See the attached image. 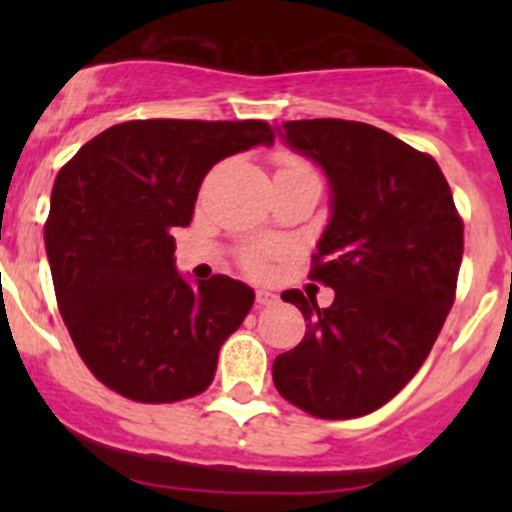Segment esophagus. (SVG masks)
<instances>
[{
    "mask_svg": "<svg viewBox=\"0 0 512 512\" xmlns=\"http://www.w3.org/2000/svg\"><path fill=\"white\" fill-rule=\"evenodd\" d=\"M277 302V294L267 292V289H257L255 292V304L257 307H270V304Z\"/></svg>",
    "mask_w": 512,
    "mask_h": 512,
    "instance_id": "34e87169",
    "label": "esophagus"
}]
</instances>
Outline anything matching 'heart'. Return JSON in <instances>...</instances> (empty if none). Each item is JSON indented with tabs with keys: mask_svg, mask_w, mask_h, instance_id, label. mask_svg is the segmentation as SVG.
Masks as SVG:
<instances>
[{
	"mask_svg": "<svg viewBox=\"0 0 512 512\" xmlns=\"http://www.w3.org/2000/svg\"><path fill=\"white\" fill-rule=\"evenodd\" d=\"M277 165H280V170H277V173H282V170H304L307 168L302 160L294 158V156H287V153L277 156ZM245 265H247V270H252L260 275V272L267 270V255L265 252H252V255L245 257Z\"/></svg>",
	"mask_w": 512,
	"mask_h": 512,
	"instance_id": "obj_1",
	"label": "heart"
}]
</instances>
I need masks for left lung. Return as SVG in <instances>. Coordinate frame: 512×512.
<instances>
[{
  "label": "left lung",
  "instance_id": "1",
  "mask_svg": "<svg viewBox=\"0 0 512 512\" xmlns=\"http://www.w3.org/2000/svg\"><path fill=\"white\" fill-rule=\"evenodd\" d=\"M277 133L327 175L332 215L309 277L332 287L334 302L282 292L307 334L277 356L272 379L312 416H366L431 352L456 297L463 223L436 160L381 128L314 118Z\"/></svg>",
  "mask_w": 512,
  "mask_h": 512
}]
</instances>
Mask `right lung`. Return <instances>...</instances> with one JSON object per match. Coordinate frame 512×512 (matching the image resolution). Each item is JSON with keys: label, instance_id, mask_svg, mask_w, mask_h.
Instances as JSON below:
<instances>
[{"label": "right lung", "instance_id": "right-lung-1", "mask_svg": "<svg viewBox=\"0 0 512 512\" xmlns=\"http://www.w3.org/2000/svg\"><path fill=\"white\" fill-rule=\"evenodd\" d=\"M272 143L262 121H126L59 170L44 225L51 280L76 352L108 389L141 404L208 389L255 292L225 275L190 285L173 230L190 225L218 160Z\"/></svg>", "mask_w": 512, "mask_h": 512}]
</instances>
